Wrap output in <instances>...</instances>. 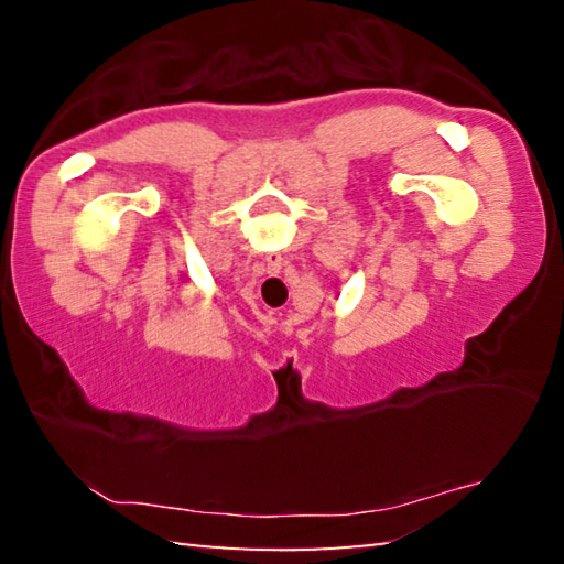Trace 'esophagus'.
Wrapping results in <instances>:
<instances>
[{"label":"esophagus","mask_w":564,"mask_h":564,"mask_svg":"<svg viewBox=\"0 0 564 564\" xmlns=\"http://www.w3.org/2000/svg\"><path fill=\"white\" fill-rule=\"evenodd\" d=\"M259 271H261V273H269V275L279 273V271H281V256H279V253H269V256H265Z\"/></svg>","instance_id":"obj_1"}]
</instances>
